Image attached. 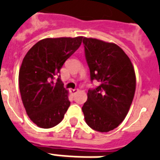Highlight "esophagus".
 I'll return each instance as SVG.
<instances>
[{"label": "esophagus", "instance_id": "esophagus-1", "mask_svg": "<svg viewBox=\"0 0 160 160\" xmlns=\"http://www.w3.org/2000/svg\"><path fill=\"white\" fill-rule=\"evenodd\" d=\"M78 92H79V89H76V88H74V89H70V92L72 94H73V95L75 93H77Z\"/></svg>", "mask_w": 160, "mask_h": 160}]
</instances>
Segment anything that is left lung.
<instances>
[{"label": "left lung", "instance_id": "left-lung-1", "mask_svg": "<svg viewBox=\"0 0 160 160\" xmlns=\"http://www.w3.org/2000/svg\"><path fill=\"white\" fill-rule=\"evenodd\" d=\"M91 80L100 85L89 89L82 107L87 125L98 132L113 130L126 118L135 92L136 79L129 57L113 42L84 38Z\"/></svg>", "mask_w": 160, "mask_h": 160}]
</instances>
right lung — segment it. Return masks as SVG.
<instances>
[{
  "instance_id": "right-lung-1",
  "label": "right lung",
  "mask_w": 160,
  "mask_h": 160,
  "mask_svg": "<svg viewBox=\"0 0 160 160\" xmlns=\"http://www.w3.org/2000/svg\"><path fill=\"white\" fill-rule=\"evenodd\" d=\"M83 37L44 38L29 49L19 68V87L26 114L38 127L49 128L62 122L69 107L68 92L59 77L68 58Z\"/></svg>"
}]
</instances>
